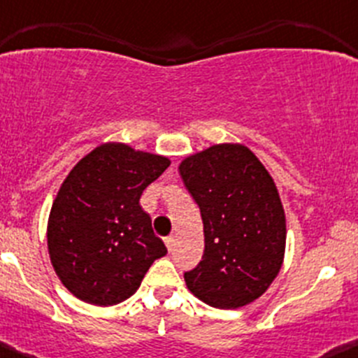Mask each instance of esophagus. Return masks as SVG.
Returning a JSON list of instances; mask_svg holds the SVG:
<instances>
[{"instance_id":"obj_1","label":"esophagus","mask_w":358,"mask_h":358,"mask_svg":"<svg viewBox=\"0 0 358 358\" xmlns=\"http://www.w3.org/2000/svg\"><path fill=\"white\" fill-rule=\"evenodd\" d=\"M174 245H176V236H169V238H165V246H167L169 252L174 250Z\"/></svg>"}]
</instances>
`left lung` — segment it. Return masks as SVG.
Here are the masks:
<instances>
[{
  "label": "left lung",
  "instance_id": "1",
  "mask_svg": "<svg viewBox=\"0 0 358 358\" xmlns=\"http://www.w3.org/2000/svg\"><path fill=\"white\" fill-rule=\"evenodd\" d=\"M201 212L205 250L184 272L187 289L215 308H239L267 291L285 259L286 217L274 179L246 146L224 143L179 165Z\"/></svg>",
  "mask_w": 358,
  "mask_h": 358
}]
</instances>
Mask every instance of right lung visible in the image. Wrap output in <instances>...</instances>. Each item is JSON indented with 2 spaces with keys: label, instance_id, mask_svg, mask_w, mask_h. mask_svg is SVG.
Returning a JSON list of instances; mask_svg holds the SVG:
<instances>
[{
  "label": "right lung",
  "instance_id": "obj_1",
  "mask_svg": "<svg viewBox=\"0 0 358 358\" xmlns=\"http://www.w3.org/2000/svg\"><path fill=\"white\" fill-rule=\"evenodd\" d=\"M169 165L162 155L105 143L70 171L48 219V252L73 296L98 307L120 303L167 253L139 198Z\"/></svg>",
  "mask_w": 358,
  "mask_h": 358
}]
</instances>
